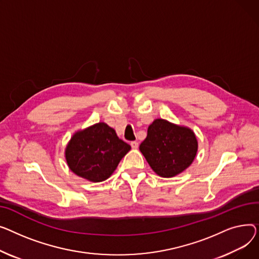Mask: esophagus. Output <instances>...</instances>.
Instances as JSON below:
<instances>
[{
  "label": "esophagus",
  "mask_w": 259,
  "mask_h": 259,
  "mask_svg": "<svg viewBox=\"0 0 259 259\" xmlns=\"http://www.w3.org/2000/svg\"><path fill=\"white\" fill-rule=\"evenodd\" d=\"M131 146H132L134 149H136V148H138L139 143L137 142V141H132V142H131Z\"/></svg>",
  "instance_id": "34e87169"
}]
</instances>
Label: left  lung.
Segmentation results:
<instances>
[{
    "label": "left lung",
    "instance_id": "8db88e82",
    "mask_svg": "<svg viewBox=\"0 0 259 259\" xmlns=\"http://www.w3.org/2000/svg\"><path fill=\"white\" fill-rule=\"evenodd\" d=\"M140 150L153 170L163 178H171L192 163L197 151L193 132L187 127L156 119L148 126Z\"/></svg>",
    "mask_w": 259,
    "mask_h": 259
}]
</instances>
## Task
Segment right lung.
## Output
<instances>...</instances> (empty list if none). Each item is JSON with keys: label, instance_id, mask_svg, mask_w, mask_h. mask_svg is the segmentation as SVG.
Instances as JSON below:
<instances>
[{"label": "right lung", "instance_id": "1", "mask_svg": "<svg viewBox=\"0 0 259 259\" xmlns=\"http://www.w3.org/2000/svg\"><path fill=\"white\" fill-rule=\"evenodd\" d=\"M131 149L118 138L114 128L103 122L76 133L66 148L70 169L91 182H102L111 177Z\"/></svg>", "mask_w": 259, "mask_h": 259}]
</instances>
